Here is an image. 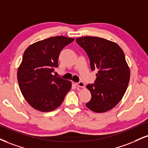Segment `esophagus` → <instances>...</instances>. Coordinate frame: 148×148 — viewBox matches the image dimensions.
Instances as JSON below:
<instances>
[{"label": "esophagus", "instance_id": "1", "mask_svg": "<svg viewBox=\"0 0 148 148\" xmlns=\"http://www.w3.org/2000/svg\"><path fill=\"white\" fill-rule=\"evenodd\" d=\"M76 85H77V87H79V88H84L85 83L83 81H79L76 83Z\"/></svg>", "mask_w": 148, "mask_h": 148}]
</instances>
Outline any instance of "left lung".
<instances>
[{
  "label": "left lung",
  "instance_id": "obj_1",
  "mask_svg": "<svg viewBox=\"0 0 148 148\" xmlns=\"http://www.w3.org/2000/svg\"><path fill=\"white\" fill-rule=\"evenodd\" d=\"M76 41L88 54L92 70H98L94 83L87 85L92 98L86 106L97 113L112 109L121 100L130 81L123 51L115 42L99 37H81Z\"/></svg>",
  "mask_w": 148,
  "mask_h": 148
}]
</instances>
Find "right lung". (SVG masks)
I'll use <instances>...</instances> for the list:
<instances>
[{"label": "right lung", "instance_id": "obj_1", "mask_svg": "<svg viewBox=\"0 0 148 148\" xmlns=\"http://www.w3.org/2000/svg\"><path fill=\"white\" fill-rule=\"evenodd\" d=\"M63 36L50 37L27 48L18 69L19 88L25 99L34 109L52 111L60 106L72 88L70 81L52 75L58 67L62 49L74 41Z\"/></svg>", "mask_w": 148, "mask_h": 148}]
</instances>
